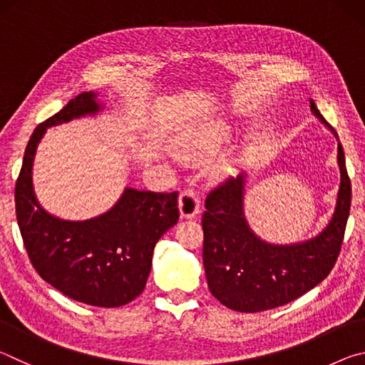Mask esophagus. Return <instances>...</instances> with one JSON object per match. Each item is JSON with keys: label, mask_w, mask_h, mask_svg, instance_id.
<instances>
[{"label": "esophagus", "mask_w": 365, "mask_h": 365, "mask_svg": "<svg viewBox=\"0 0 365 365\" xmlns=\"http://www.w3.org/2000/svg\"><path fill=\"white\" fill-rule=\"evenodd\" d=\"M178 209L182 219H191L200 212V200L193 190H183L178 197Z\"/></svg>", "instance_id": "esophagus-1"}]
</instances>
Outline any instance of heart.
Listing matches in <instances>:
<instances>
[{
  "label": "heart",
  "mask_w": 365,
  "mask_h": 365,
  "mask_svg": "<svg viewBox=\"0 0 365 365\" xmlns=\"http://www.w3.org/2000/svg\"><path fill=\"white\" fill-rule=\"evenodd\" d=\"M230 135V125L224 120H209L195 127L177 146V154L188 163H196L212 153Z\"/></svg>",
  "instance_id": "obj_1"
}]
</instances>
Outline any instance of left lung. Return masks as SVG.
I'll use <instances>...</instances> for the list:
<instances>
[{"instance_id": "1", "label": "left lung", "mask_w": 365, "mask_h": 365, "mask_svg": "<svg viewBox=\"0 0 365 365\" xmlns=\"http://www.w3.org/2000/svg\"><path fill=\"white\" fill-rule=\"evenodd\" d=\"M312 114L336 132L309 100ZM339 188L331 219L306 242L269 243L252 232L245 217L246 174H240L209 193L202 215V264L209 292L238 312H261L299 298L319 285L335 265L341 250L351 207V180L338 140Z\"/></svg>"}]
</instances>
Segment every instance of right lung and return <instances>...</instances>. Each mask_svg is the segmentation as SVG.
Wrapping results in <instances>:
<instances>
[{"mask_svg":"<svg viewBox=\"0 0 365 365\" xmlns=\"http://www.w3.org/2000/svg\"><path fill=\"white\" fill-rule=\"evenodd\" d=\"M95 91L73 98L30 137L16 183L17 224L35 270L71 299L119 307L143 293L158 240L178 220L177 191L153 193L127 187L109 211L86 220L49 214L36 200L32 169L49 127L101 113Z\"/></svg>","mask_w":365,"mask_h":365,"instance_id":"add662e5","label":"right lung"}]
</instances>
